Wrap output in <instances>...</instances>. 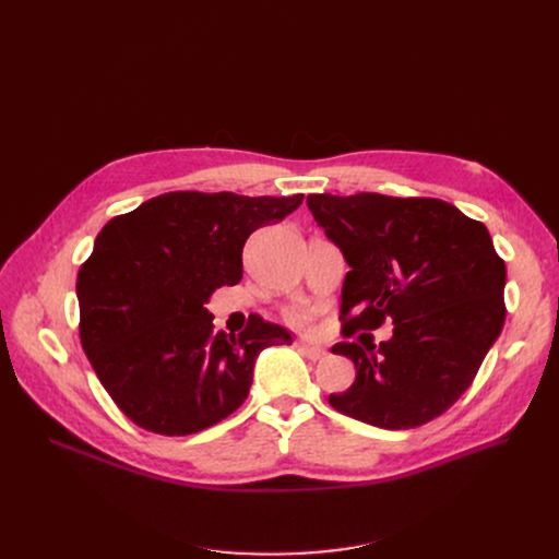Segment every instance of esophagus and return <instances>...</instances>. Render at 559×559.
I'll list each match as a JSON object with an SVG mask.
<instances>
[{
	"mask_svg": "<svg viewBox=\"0 0 559 559\" xmlns=\"http://www.w3.org/2000/svg\"><path fill=\"white\" fill-rule=\"evenodd\" d=\"M299 350L301 354L306 356V358H310V360H321V358H326V350L321 348V346H312V344H306V342H301L299 344Z\"/></svg>",
	"mask_w": 559,
	"mask_h": 559,
	"instance_id": "obj_1",
	"label": "esophagus"
}]
</instances>
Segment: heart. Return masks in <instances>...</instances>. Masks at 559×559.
<instances>
[{"label":"heart","mask_w":559,"mask_h":559,"mask_svg":"<svg viewBox=\"0 0 559 559\" xmlns=\"http://www.w3.org/2000/svg\"><path fill=\"white\" fill-rule=\"evenodd\" d=\"M283 319L295 329H310L312 326V312L304 306H289L283 310Z\"/></svg>","instance_id":"obj_1"}]
</instances>
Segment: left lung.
Segmentation results:
<instances>
[{
  "label": "left lung",
  "instance_id": "8db88e82",
  "mask_svg": "<svg viewBox=\"0 0 559 559\" xmlns=\"http://www.w3.org/2000/svg\"><path fill=\"white\" fill-rule=\"evenodd\" d=\"M317 224L342 249V335L333 354L356 365V383L329 403L358 421L407 430L424 426L468 390L506 324V262L483 222L430 197L310 194Z\"/></svg>",
  "mask_w": 559,
  "mask_h": 559
}]
</instances>
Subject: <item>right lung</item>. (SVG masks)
Wrapping results in <instances>:
<instances>
[{
  "label": "right lung",
  "instance_id": "obj_1",
  "mask_svg": "<svg viewBox=\"0 0 559 559\" xmlns=\"http://www.w3.org/2000/svg\"><path fill=\"white\" fill-rule=\"evenodd\" d=\"M304 194L167 192L112 217L76 276L79 337L104 390L140 428L183 437L238 409L262 348L292 344L253 314L213 331V292L242 278L249 235L295 213Z\"/></svg>",
  "mask_w": 559,
  "mask_h": 559
}]
</instances>
